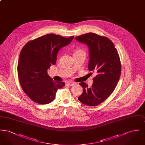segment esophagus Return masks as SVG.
<instances>
[{
	"label": "esophagus",
	"instance_id": "obj_1",
	"mask_svg": "<svg viewBox=\"0 0 145 145\" xmlns=\"http://www.w3.org/2000/svg\"><path fill=\"white\" fill-rule=\"evenodd\" d=\"M67 84V85H69L70 86H73L75 84V83H73V82H68Z\"/></svg>",
	"mask_w": 145,
	"mask_h": 145
}]
</instances>
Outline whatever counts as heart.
Wrapping results in <instances>:
<instances>
[{
	"label": "heart",
	"instance_id": "1",
	"mask_svg": "<svg viewBox=\"0 0 145 145\" xmlns=\"http://www.w3.org/2000/svg\"><path fill=\"white\" fill-rule=\"evenodd\" d=\"M78 53H84V54H85V52L83 49H76L74 50V54H78Z\"/></svg>",
	"mask_w": 145,
	"mask_h": 145
}]
</instances>
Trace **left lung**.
Listing matches in <instances>:
<instances>
[{
	"instance_id": "1",
	"label": "left lung",
	"mask_w": 145,
	"mask_h": 145,
	"mask_svg": "<svg viewBox=\"0 0 145 145\" xmlns=\"http://www.w3.org/2000/svg\"><path fill=\"white\" fill-rule=\"evenodd\" d=\"M75 39L88 46L89 69L97 74L90 88L84 82L79 84L83 92L78 99L86 105L96 106L110 96L117 85L121 72L120 56L113 42L105 36L89 33Z\"/></svg>"
}]
</instances>
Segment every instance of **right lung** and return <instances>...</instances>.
I'll return each instance as SVG.
<instances>
[{"instance_id": "add662e5", "label": "right lung", "mask_w": 145, "mask_h": 145, "mask_svg": "<svg viewBox=\"0 0 145 145\" xmlns=\"http://www.w3.org/2000/svg\"><path fill=\"white\" fill-rule=\"evenodd\" d=\"M73 38L49 34L28 42L23 47L17 66L18 79L24 92L35 103L52 102L57 90L65 86L64 82L54 81L47 69L56 63L59 50Z\"/></svg>"}]
</instances>
